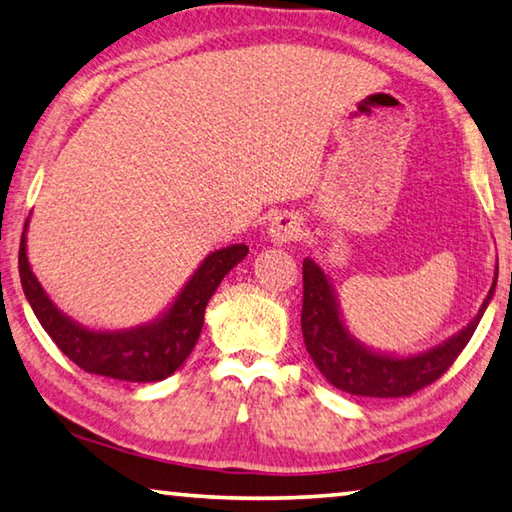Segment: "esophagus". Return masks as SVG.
Masks as SVG:
<instances>
[{
    "mask_svg": "<svg viewBox=\"0 0 512 512\" xmlns=\"http://www.w3.org/2000/svg\"><path fill=\"white\" fill-rule=\"evenodd\" d=\"M300 232H303V223H300V218L296 214H291V212L275 216L273 221L269 223V230H266L271 243H275V246L296 241L300 237Z\"/></svg>",
    "mask_w": 512,
    "mask_h": 512,
    "instance_id": "obj_1",
    "label": "esophagus"
}]
</instances>
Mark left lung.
I'll list each match as a JSON object with an SVG mask.
<instances>
[{"label": "left lung", "instance_id": "8db88e82", "mask_svg": "<svg viewBox=\"0 0 512 512\" xmlns=\"http://www.w3.org/2000/svg\"><path fill=\"white\" fill-rule=\"evenodd\" d=\"M497 275L499 264L494 266V280L488 296L465 328L426 351L399 355L367 346L348 330L337 291L326 271L314 259L305 257L300 328H303L307 353L314 360L316 369L323 373V378L346 394L378 396V399L415 394L417 389L435 383L472 339L478 321L494 296Z\"/></svg>", "mask_w": 512, "mask_h": 512}]
</instances>
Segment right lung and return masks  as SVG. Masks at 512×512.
Listing matches in <instances>:
<instances>
[{
  "label": "right lung",
  "instance_id": "obj_1",
  "mask_svg": "<svg viewBox=\"0 0 512 512\" xmlns=\"http://www.w3.org/2000/svg\"><path fill=\"white\" fill-rule=\"evenodd\" d=\"M27 227L29 218L20 239V282L40 326L77 367L129 383H157L182 367L200 337L209 298L248 255L246 243L214 250L177 291L173 303L152 321L120 330H95L61 312L38 282L27 257Z\"/></svg>",
  "mask_w": 512,
  "mask_h": 512
}]
</instances>
